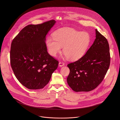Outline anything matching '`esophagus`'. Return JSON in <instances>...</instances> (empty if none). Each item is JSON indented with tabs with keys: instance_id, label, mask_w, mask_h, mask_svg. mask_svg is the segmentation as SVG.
<instances>
[{
	"instance_id": "esophagus-1",
	"label": "esophagus",
	"mask_w": 120,
	"mask_h": 120,
	"mask_svg": "<svg viewBox=\"0 0 120 120\" xmlns=\"http://www.w3.org/2000/svg\"><path fill=\"white\" fill-rule=\"evenodd\" d=\"M65 65V63L63 62H60L59 63V66L60 67H62Z\"/></svg>"
}]
</instances>
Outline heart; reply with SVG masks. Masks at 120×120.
I'll return each mask as SVG.
<instances>
[{
	"label": "heart",
	"mask_w": 120,
	"mask_h": 120,
	"mask_svg": "<svg viewBox=\"0 0 120 120\" xmlns=\"http://www.w3.org/2000/svg\"><path fill=\"white\" fill-rule=\"evenodd\" d=\"M48 37L46 41L49 53L56 56L61 48L65 55L71 60H77L86 53L90 43L89 33L70 28L60 29Z\"/></svg>",
	"instance_id": "heart-1"
}]
</instances>
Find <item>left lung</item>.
<instances>
[{
  "label": "left lung",
  "mask_w": 120,
  "mask_h": 120,
  "mask_svg": "<svg viewBox=\"0 0 120 120\" xmlns=\"http://www.w3.org/2000/svg\"><path fill=\"white\" fill-rule=\"evenodd\" d=\"M96 39L86 54L68 65L69 86L76 92L90 91L103 81L109 68V48L106 38L96 29Z\"/></svg>",
  "instance_id": "1"
}]
</instances>
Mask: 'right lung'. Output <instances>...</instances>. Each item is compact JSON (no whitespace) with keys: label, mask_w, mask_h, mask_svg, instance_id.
<instances>
[{"label":"right lung","mask_w":120,"mask_h":120,"mask_svg":"<svg viewBox=\"0 0 120 120\" xmlns=\"http://www.w3.org/2000/svg\"><path fill=\"white\" fill-rule=\"evenodd\" d=\"M54 20L22 29L13 40L11 65L17 80L29 89H42L49 82L59 62L47 52L46 36Z\"/></svg>","instance_id":"add662e5"}]
</instances>
